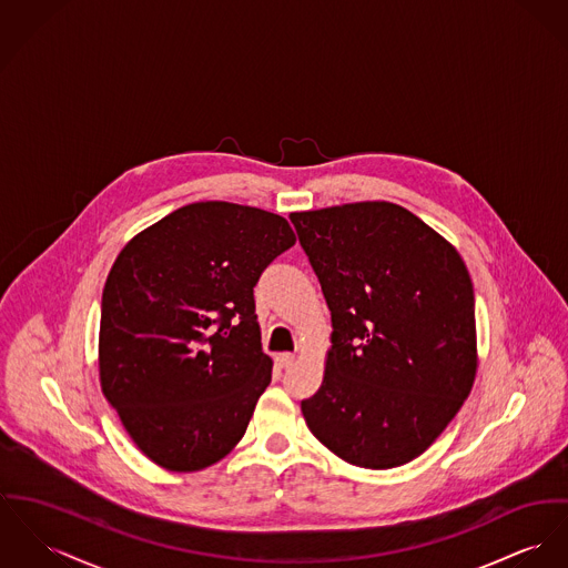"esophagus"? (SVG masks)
<instances>
[{
    "instance_id": "esophagus-1",
    "label": "esophagus",
    "mask_w": 568,
    "mask_h": 568,
    "mask_svg": "<svg viewBox=\"0 0 568 568\" xmlns=\"http://www.w3.org/2000/svg\"><path fill=\"white\" fill-rule=\"evenodd\" d=\"M294 361H296V356H294L292 352H283V354H278V356H276V363H278V367H283V369L292 367V365H294Z\"/></svg>"
}]
</instances>
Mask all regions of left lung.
I'll return each instance as SVG.
<instances>
[{
  "mask_svg": "<svg viewBox=\"0 0 568 568\" xmlns=\"http://www.w3.org/2000/svg\"><path fill=\"white\" fill-rule=\"evenodd\" d=\"M290 220L333 322L322 387L301 402L306 426L349 465L399 467L433 445L471 392L467 265L424 220L385 201Z\"/></svg>",
  "mask_w": 568,
  "mask_h": 568,
  "instance_id": "1",
  "label": "left lung"
}]
</instances>
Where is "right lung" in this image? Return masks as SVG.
<instances>
[{
    "label": "right lung",
    "mask_w": 568,
    "mask_h": 568,
    "mask_svg": "<svg viewBox=\"0 0 568 568\" xmlns=\"http://www.w3.org/2000/svg\"><path fill=\"white\" fill-rule=\"evenodd\" d=\"M294 242L276 214L207 201L144 229L116 257L101 298V389L160 467L205 469L244 437L272 378L255 285Z\"/></svg>",
    "instance_id": "right-lung-1"
}]
</instances>
